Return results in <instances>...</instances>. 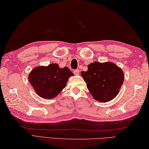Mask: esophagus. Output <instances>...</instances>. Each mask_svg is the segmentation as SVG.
<instances>
[{
	"label": "esophagus",
	"instance_id": "obj_1",
	"mask_svg": "<svg viewBox=\"0 0 149 149\" xmlns=\"http://www.w3.org/2000/svg\"><path fill=\"white\" fill-rule=\"evenodd\" d=\"M73 73H74L75 75L79 74V70H74L73 71Z\"/></svg>",
	"mask_w": 149,
	"mask_h": 149
}]
</instances>
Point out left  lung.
Masks as SVG:
<instances>
[{
	"label": "left lung",
	"instance_id": "1",
	"mask_svg": "<svg viewBox=\"0 0 149 149\" xmlns=\"http://www.w3.org/2000/svg\"><path fill=\"white\" fill-rule=\"evenodd\" d=\"M87 88L96 100L109 101L116 96L124 81L121 69L112 63L94 62L88 70L81 72Z\"/></svg>",
	"mask_w": 149,
	"mask_h": 149
}]
</instances>
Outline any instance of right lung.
Listing matches in <instances>:
<instances>
[{
    "label": "right lung",
    "mask_w": 149,
    "mask_h": 149,
    "mask_svg": "<svg viewBox=\"0 0 149 149\" xmlns=\"http://www.w3.org/2000/svg\"><path fill=\"white\" fill-rule=\"evenodd\" d=\"M73 73L68 67L60 68L57 64L34 68L29 75V81L35 92L44 99L56 97Z\"/></svg>",
    "instance_id": "obj_1"
}]
</instances>
